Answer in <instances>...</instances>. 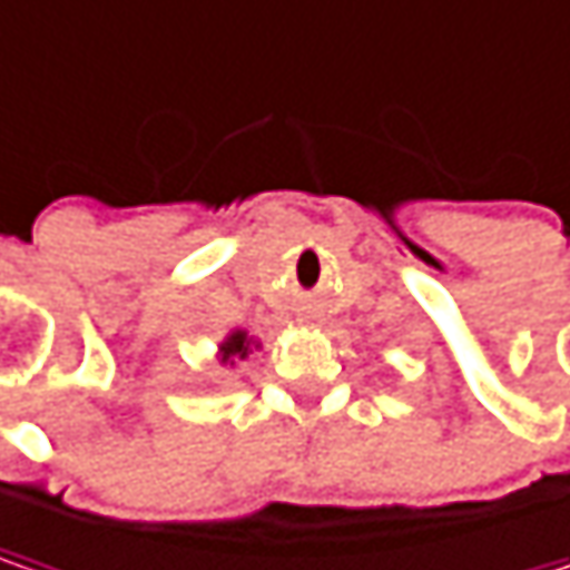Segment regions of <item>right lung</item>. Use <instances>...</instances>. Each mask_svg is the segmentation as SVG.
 <instances>
[{
    "label": "right lung",
    "mask_w": 570,
    "mask_h": 570,
    "mask_svg": "<svg viewBox=\"0 0 570 570\" xmlns=\"http://www.w3.org/2000/svg\"><path fill=\"white\" fill-rule=\"evenodd\" d=\"M250 348H261V342L254 336H247L244 330H234V333H228V336L222 338V345H218V362L234 368V362H237V358H247Z\"/></svg>",
    "instance_id": "1"
}]
</instances>
